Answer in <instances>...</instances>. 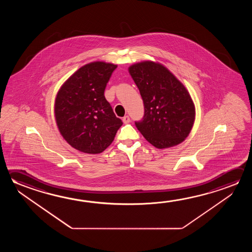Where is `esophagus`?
Returning a JSON list of instances; mask_svg holds the SVG:
<instances>
[{
  "instance_id": "esophagus-1",
  "label": "esophagus",
  "mask_w": 252,
  "mask_h": 252,
  "mask_svg": "<svg viewBox=\"0 0 252 252\" xmlns=\"http://www.w3.org/2000/svg\"><path fill=\"white\" fill-rule=\"evenodd\" d=\"M123 122H124V124H128L131 120H130V118H129V116H125L124 118H123Z\"/></svg>"
}]
</instances>
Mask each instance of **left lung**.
Masks as SVG:
<instances>
[{
  "label": "left lung",
  "instance_id": "obj_1",
  "mask_svg": "<svg viewBox=\"0 0 252 252\" xmlns=\"http://www.w3.org/2000/svg\"><path fill=\"white\" fill-rule=\"evenodd\" d=\"M144 103V117L135 126L157 149L183 142L195 120L190 93L170 71L158 62L145 61L129 66Z\"/></svg>",
  "mask_w": 252,
  "mask_h": 252
}]
</instances>
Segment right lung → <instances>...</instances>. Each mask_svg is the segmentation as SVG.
Wrapping results in <instances>:
<instances>
[{
    "instance_id": "1",
    "label": "right lung",
    "mask_w": 252,
    "mask_h": 252,
    "mask_svg": "<svg viewBox=\"0 0 252 252\" xmlns=\"http://www.w3.org/2000/svg\"><path fill=\"white\" fill-rule=\"evenodd\" d=\"M116 67L103 62L86 64L62 84L56 95L54 115L59 131L81 152H103L123 124L103 95Z\"/></svg>"
}]
</instances>
